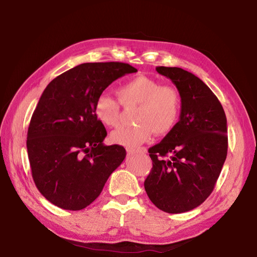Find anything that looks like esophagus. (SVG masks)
Masks as SVG:
<instances>
[{"label":"esophagus","instance_id":"obj_1","mask_svg":"<svg viewBox=\"0 0 257 257\" xmlns=\"http://www.w3.org/2000/svg\"><path fill=\"white\" fill-rule=\"evenodd\" d=\"M125 150L129 154H135V153H146L145 147H139V149H135V147H125Z\"/></svg>","mask_w":257,"mask_h":257}]
</instances>
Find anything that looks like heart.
Returning a JSON list of instances; mask_svg holds the SVG:
<instances>
[{"instance_id":"1","label":"heart","mask_w":257,"mask_h":257,"mask_svg":"<svg viewBox=\"0 0 257 257\" xmlns=\"http://www.w3.org/2000/svg\"><path fill=\"white\" fill-rule=\"evenodd\" d=\"M116 94L122 105H137V108L134 113L136 123L120 127L111 134L110 138L114 144L136 146L147 141L153 133L159 136L169 134L179 120V92L154 78H133L119 86ZM120 103L107 94L99 95L94 105L95 115L103 124L115 127L120 121Z\"/></svg>"}]
</instances>
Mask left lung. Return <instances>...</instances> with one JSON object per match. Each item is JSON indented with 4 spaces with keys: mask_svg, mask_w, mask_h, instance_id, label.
Masks as SVG:
<instances>
[{
    "mask_svg": "<svg viewBox=\"0 0 257 257\" xmlns=\"http://www.w3.org/2000/svg\"><path fill=\"white\" fill-rule=\"evenodd\" d=\"M156 71L176 85L181 110L176 127L149 150L153 168L144 187L156 207L175 214L201 205L214 189L227 158V118L198 77L176 67Z\"/></svg>",
    "mask_w": 257,
    "mask_h": 257,
    "instance_id": "8db88e82",
    "label": "left lung"
}]
</instances>
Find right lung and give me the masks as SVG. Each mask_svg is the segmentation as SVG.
Listing matches in <instances>:
<instances>
[{
    "label": "right lung",
    "instance_id": "add662e5",
    "mask_svg": "<svg viewBox=\"0 0 257 257\" xmlns=\"http://www.w3.org/2000/svg\"><path fill=\"white\" fill-rule=\"evenodd\" d=\"M137 69L122 62L82 63L54 78L43 92L27 134L37 189L47 201L79 211L96 199L125 150L103 144L106 130L95 115L96 98Z\"/></svg>",
    "mask_w": 257,
    "mask_h": 257
}]
</instances>
